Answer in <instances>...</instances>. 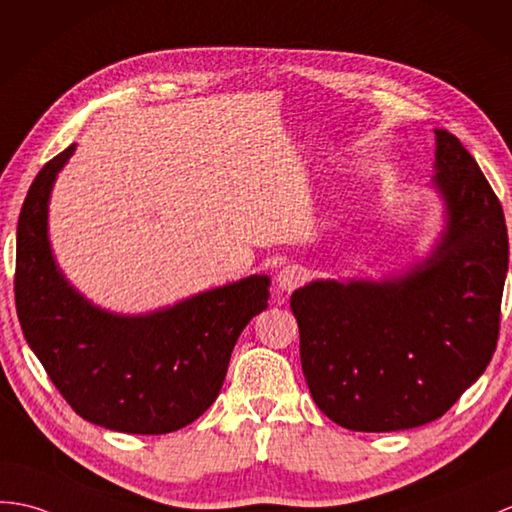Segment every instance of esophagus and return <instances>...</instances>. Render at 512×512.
Returning <instances> with one entry per match:
<instances>
[{
	"label": "esophagus",
	"mask_w": 512,
	"mask_h": 512,
	"mask_svg": "<svg viewBox=\"0 0 512 512\" xmlns=\"http://www.w3.org/2000/svg\"><path fill=\"white\" fill-rule=\"evenodd\" d=\"M307 279V270L303 266H285L279 277H277V285L283 292H292L299 288V285Z\"/></svg>",
	"instance_id": "34e87169"
}]
</instances>
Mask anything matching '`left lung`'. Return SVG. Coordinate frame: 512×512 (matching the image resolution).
<instances>
[{
  "instance_id": "left-lung-1",
  "label": "left lung",
  "mask_w": 512,
  "mask_h": 512,
  "mask_svg": "<svg viewBox=\"0 0 512 512\" xmlns=\"http://www.w3.org/2000/svg\"><path fill=\"white\" fill-rule=\"evenodd\" d=\"M434 135L447 227L432 255L382 281L318 279L290 299L316 406L353 432L410 430L443 417L497 344L504 211L458 137L443 128Z\"/></svg>"
}]
</instances>
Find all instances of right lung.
Here are the masks:
<instances>
[{
    "instance_id": "add662e5",
    "label": "right lung",
    "mask_w": 512,
    "mask_h": 512,
    "mask_svg": "<svg viewBox=\"0 0 512 512\" xmlns=\"http://www.w3.org/2000/svg\"><path fill=\"white\" fill-rule=\"evenodd\" d=\"M71 144L34 178L17 224V316L30 349L82 419L126 434H168L196 421L222 388L231 351L268 307L251 275L144 316L106 312L58 270L47 205Z\"/></svg>"
}]
</instances>
